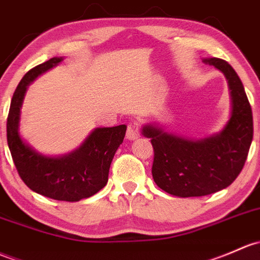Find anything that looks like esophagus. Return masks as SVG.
Segmentation results:
<instances>
[{
    "label": "esophagus",
    "mask_w": 260,
    "mask_h": 260,
    "mask_svg": "<svg viewBox=\"0 0 260 260\" xmlns=\"http://www.w3.org/2000/svg\"><path fill=\"white\" fill-rule=\"evenodd\" d=\"M127 138L129 141H135L141 137V132H139V124L137 121H132L128 123V128H127Z\"/></svg>",
    "instance_id": "34e87169"
}]
</instances>
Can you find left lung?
I'll list each match as a JSON object with an SVG mask.
<instances>
[{
    "label": "left lung",
    "mask_w": 260,
    "mask_h": 260,
    "mask_svg": "<svg viewBox=\"0 0 260 260\" xmlns=\"http://www.w3.org/2000/svg\"><path fill=\"white\" fill-rule=\"evenodd\" d=\"M228 82L231 116L220 132L194 139L167 132L158 124H144L142 135L151 138L155 184L172 196L187 198L219 192L243 169L253 139V113L242 81L228 62L203 58Z\"/></svg>",
    "instance_id": "8db88e82"
}]
</instances>
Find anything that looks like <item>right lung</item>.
<instances>
[{
	"instance_id": "add662e5",
	"label": "right lung",
	"mask_w": 260,
	"mask_h": 260,
	"mask_svg": "<svg viewBox=\"0 0 260 260\" xmlns=\"http://www.w3.org/2000/svg\"><path fill=\"white\" fill-rule=\"evenodd\" d=\"M62 61L63 57H53L36 66L18 83L8 112L7 143L18 174L29 189L56 201L78 202L107 184L109 167L127 125L94 128L78 148L63 155L43 154L22 138L21 108L27 88L38 76Z\"/></svg>"
}]
</instances>
